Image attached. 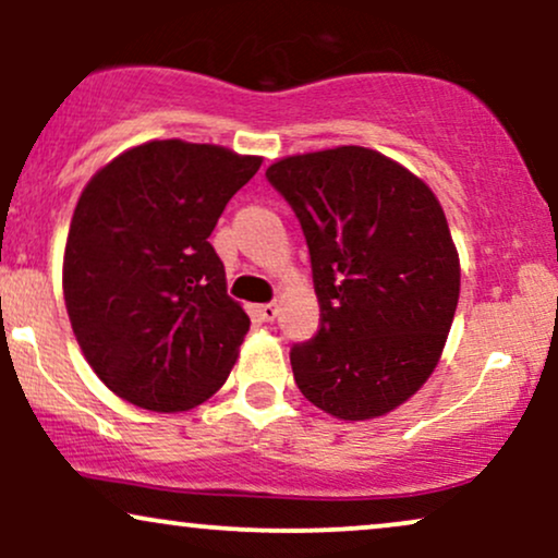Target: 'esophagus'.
Segmentation results:
<instances>
[{
	"label": "esophagus",
	"mask_w": 558,
	"mask_h": 558,
	"mask_svg": "<svg viewBox=\"0 0 558 558\" xmlns=\"http://www.w3.org/2000/svg\"><path fill=\"white\" fill-rule=\"evenodd\" d=\"M257 315H259L262 323H272L275 315H278V304H259Z\"/></svg>",
	"instance_id": "34e87169"
}]
</instances>
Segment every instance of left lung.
<instances>
[{
    "label": "left lung",
    "instance_id": "left-lung-1",
    "mask_svg": "<svg viewBox=\"0 0 558 558\" xmlns=\"http://www.w3.org/2000/svg\"><path fill=\"white\" fill-rule=\"evenodd\" d=\"M267 181L310 246L319 330L293 343V380L338 420L403 403L440 360L459 301V257L438 198L364 146L286 157Z\"/></svg>",
    "mask_w": 558,
    "mask_h": 558
}]
</instances>
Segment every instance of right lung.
I'll return each instance as SVG.
<instances>
[{
    "instance_id": "add662e5",
    "label": "right lung",
    "mask_w": 558,
    "mask_h": 558,
    "mask_svg": "<svg viewBox=\"0 0 558 558\" xmlns=\"http://www.w3.org/2000/svg\"><path fill=\"white\" fill-rule=\"evenodd\" d=\"M259 165L213 144L149 141L83 189L62 288L83 356L120 399L183 412L226 383L248 315L207 239Z\"/></svg>"
}]
</instances>
